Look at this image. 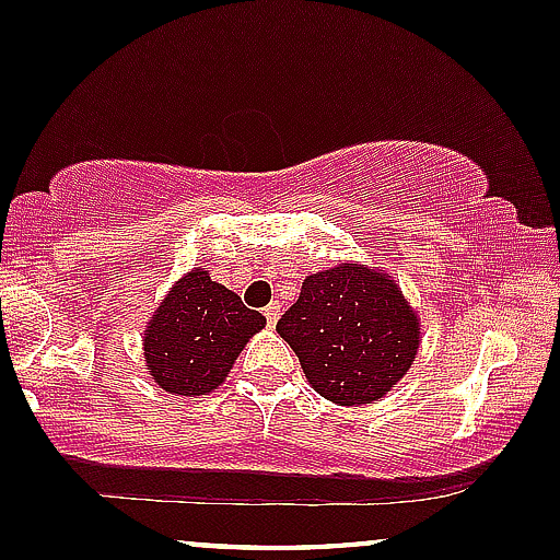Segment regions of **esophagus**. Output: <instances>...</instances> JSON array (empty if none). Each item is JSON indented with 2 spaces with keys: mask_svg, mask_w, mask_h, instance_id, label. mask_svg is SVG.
<instances>
[{
  "mask_svg": "<svg viewBox=\"0 0 560 560\" xmlns=\"http://www.w3.org/2000/svg\"><path fill=\"white\" fill-rule=\"evenodd\" d=\"M264 317H267L269 326H275V323H278V317H280V304L278 302L269 304L267 310H264Z\"/></svg>",
  "mask_w": 560,
  "mask_h": 560,
  "instance_id": "1",
  "label": "esophagus"
}]
</instances>
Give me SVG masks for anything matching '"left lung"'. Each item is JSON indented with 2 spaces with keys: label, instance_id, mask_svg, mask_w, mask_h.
<instances>
[{
  "label": "left lung",
  "instance_id": "8db88e82",
  "mask_svg": "<svg viewBox=\"0 0 560 560\" xmlns=\"http://www.w3.org/2000/svg\"><path fill=\"white\" fill-rule=\"evenodd\" d=\"M278 334L312 387L341 406L387 395L419 347L417 315L395 280L358 264L310 275L278 320Z\"/></svg>",
  "mask_w": 560,
  "mask_h": 560
}]
</instances>
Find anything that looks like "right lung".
Returning <instances> with one entry per match:
<instances>
[{"label": "right lung", "mask_w": 560, "mask_h": 560, "mask_svg": "<svg viewBox=\"0 0 560 560\" xmlns=\"http://www.w3.org/2000/svg\"><path fill=\"white\" fill-rule=\"evenodd\" d=\"M264 323L261 312L195 269L167 293L143 334L149 371L173 395L210 393Z\"/></svg>", "instance_id": "right-lung-1"}]
</instances>
